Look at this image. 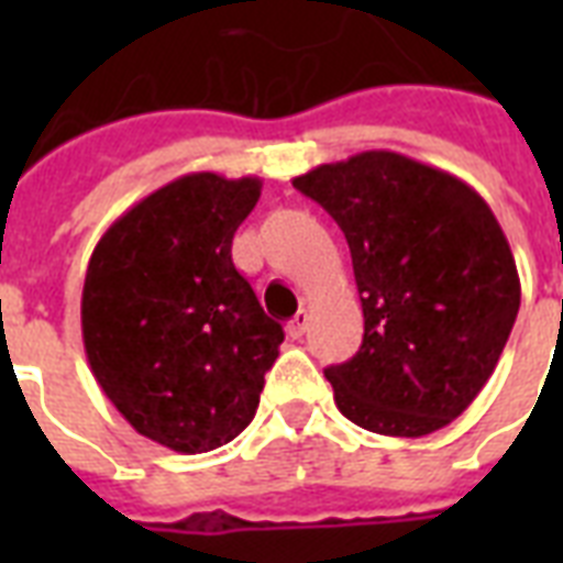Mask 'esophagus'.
<instances>
[{
    "label": "esophagus",
    "instance_id": "1",
    "mask_svg": "<svg viewBox=\"0 0 563 563\" xmlns=\"http://www.w3.org/2000/svg\"><path fill=\"white\" fill-rule=\"evenodd\" d=\"M309 330V312L307 309H300L298 316L289 321V335L291 339H303V333Z\"/></svg>",
    "mask_w": 563,
    "mask_h": 563
}]
</instances>
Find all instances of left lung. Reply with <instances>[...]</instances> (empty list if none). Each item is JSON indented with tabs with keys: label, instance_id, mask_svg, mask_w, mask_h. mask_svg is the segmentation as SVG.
<instances>
[{
	"label": "left lung",
	"instance_id": "obj_1",
	"mask_svg": "<svg viewBox=\"0 0 563 563\" xmlns=\"http://www.w3.org/2000/svg\"><path fill=\"white\" fill-rule=\"evenodd\" d=\"M342 228L365 335L327 368L335 406L394 438L444 429L485 388L520 309L508 239L479 192L397 152H362L291 180Z\"/></svg>",
	"mask_w": 563,
	"mask_h": 563
}]
</instances>
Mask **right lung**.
Listing matches in <instances>:
<instances>
[{
	"label": "right lung",
	"instance_id": "obj_1",
	"mask_svg": "<svg viewBox=\"0 0 563 563\" xmlns=\"http://www.w3.org/2000/svg\"><path fill=\"white\" fill-rule=\"evenodd\" d=\"M260 178L180 175L122 212L81 291L87 362L119 415L175 453H207L254 420L283 327L230 260Z\"/></svg>",
	"mask_w": 563,
	"mask_h": 563
}]
</instances>
